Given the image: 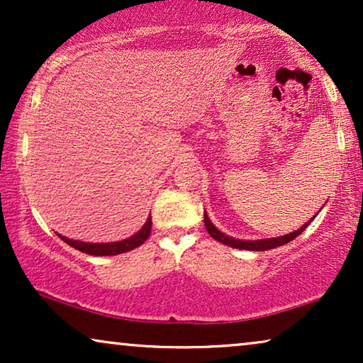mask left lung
<instances>
[{
  "mask_svg": "<svg viewBox=\"0 0 363 363\" xmlns=\"http://www.w3.org/2000/svg\"><path fill=\"white\" fill-rule=\"evenodd\" d=\"M311 221L312 220L307 221L304 226L297 228L296 231L287 233V235L252 241V240H238V238H231V236L225 235V233L220 231L215 225H213V223L210 221V218H208V215H206V211H205V226H206L208 235H210L211 238H215L216 241L223 242V245H226V246H230V247H236V250H247V251H267V250H272V247L287 245V242L292 241V240H294V238L299 236L301 233L304 231L307 226H309Z\"/></svg>",
  "mask_w": 363,
  "mask_h": 363,
  "instance_id": "left-lung-1",
  "label": "left lung"
}]
</instances>
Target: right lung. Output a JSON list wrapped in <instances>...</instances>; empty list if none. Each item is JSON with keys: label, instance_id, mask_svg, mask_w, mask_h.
Returning a JSON list of instances; mask_svg holds the SVG:
<instances>
[{"label": "right lung", "instance_id": "obj_1", "mask_svg": "<svg viewBox=\"0 0 363 363\" xmlns=\"http://www.w3.org/2000/svg\"><path fill=\"white\" fill-rule=\"evenodd\" d=\"M152 231V216L148 215L145 225H143L140 230H138L135 235H132L130 238L122 241H113V242H84V241H77V240H69L66 236L57 235L64 242H67L69 246L76 247L77 251L86 252V255H92V256H116V255H122V252L132 251L135 247L142 246L143 242L148 240Z\"/></svg>", "mask_w": 363, "mask_h": 363}]
</instances>
